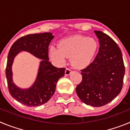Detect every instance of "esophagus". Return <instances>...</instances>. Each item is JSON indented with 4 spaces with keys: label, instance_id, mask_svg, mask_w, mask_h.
<instances>
[{
    "label": "esophagus",
    "instance_id": "esophagus-1",
    "mask_svg": "<svg viewBox=\"0 0 130 130\" xmlns=\"http://www.w3.org/2000/svg\"><path fill=\"white\" fill-rule=\"evenodd\" d=\"M72 70H71L70 68H66V70H65V75H69L72 73Z\"/></svg>",
    "mask_w": 130,
    "mask_h": 130
}]
</instances>
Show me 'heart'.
<instances>
[{
  "label": "heart",
  "mask_w": 130,
  "mask_h": 130,
  "mask_svg": "<svg viewBox=\"0 0 130 130\" xmlns=\"http://www.w3.org/2000/svg\"><path fill=\"white\" fill-rule=\"evenodd\" d=\"M98 43L92 38L77 35L63 39L58 47L49 49L51 59L60 64L66 62V58H71L72 64L78 68H83L92 61L98 50Z\"/></svg>",
  "instance_id": "heart-1"
}]
</instances>
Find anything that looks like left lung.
<instances>
[{"mask_svg": "<svg viewBox=\"0 0 130 130\" xmlns=\"http://www.w3.org/2000/svg\"><path fill=\"white\" fill-rule=\"evenodd\" d=\"M100 48L94 61L81 70V82L77 86V96L83 103L102 107L114 100L123 86L125 66L117 43L102 31L94 30Z\"/></svg>", "mask_w": 130, "mask_h": 130, "instance_id": "1", "label": "left lung"}]
</instances>
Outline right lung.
I'll use <instances>...</instances> for the list:
<instances>
[{
	"label": "right lung",
	"mask_w": 130,
	"mask_h": 130,
	"mask_svg": "<svg viewBox=\"0 0 130 130\" xmlns=\"http://www.w3.org/2000/svg\"><path fill=\"white\" fill-rule=\"evenodd\" d=\"M53 37L50 32L28 34L16 40L10 49L6 68L8 90L14 99L26 106H39L47 102L55 92L58 80L64 75L66 68L55 67L49 61L48 47ZM20 51H28L42 59L37 81L26 90L17 87L12 81L11 65L13 58Z\"/></svg>",
	"instance_id": "1"
}]
</instances>
